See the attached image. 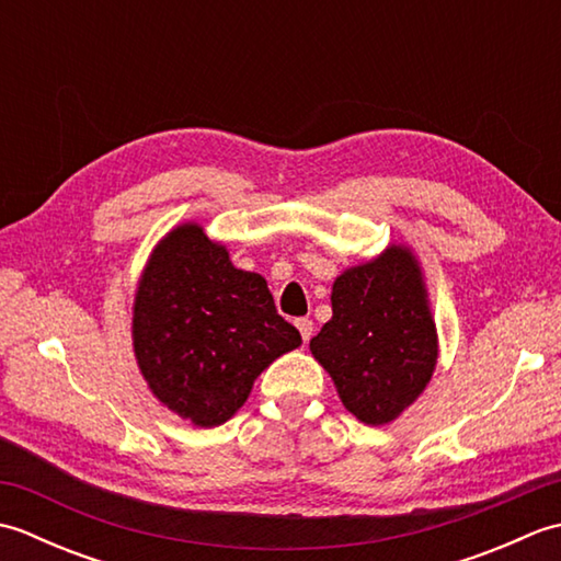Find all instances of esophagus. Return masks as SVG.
Masks as SVG:
<instances>
[{"label":"esophagus","instance_id":"1","mask_svg":"<svg viewBox=\"0 0 561 561\" xmlns=\"http://www.w3.org/2000/svg\"><path fill=\"white\" fill-rule=\"evenodd\" d=\"M296 328H299V332H301L304 342L311 340V335H313V320H308V318H299V320H296Z\"/></svg>","mask_w":561,"mask_h":561}]
</instances>
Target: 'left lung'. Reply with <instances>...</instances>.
I'll return each mask as SVG.
<instances>
[{
    "mask_svg": "<svg viewBox=\"0 0 561 561\" xmlns=\"http://www.w3.org/2000/svg\"><path fill=\"white\" fill-rule=\"evenodd\" d=\"M332 318L311 340L356 420L396 422L422 396L438 359L436 323L420 260L408 245L347 267L332 284Z\"/></svg>",
    "mask_w": 561,
    "mask_h": 561,
    "instance_id": "8db88e82",
    "label": "left lung"
}]
</instances>
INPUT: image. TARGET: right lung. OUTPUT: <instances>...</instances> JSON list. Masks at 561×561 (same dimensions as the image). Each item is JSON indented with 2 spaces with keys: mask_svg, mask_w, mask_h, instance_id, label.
I'll return each instance as SVG.
<instances>
[{
  "mask_svg": "<svg viewBox=\"0 0 561 561\" xmlns=\"http://www.w3.org/2000/svg\"><path fill=\"white\" fill-rule=\"evenodd\" d=\"M301 335L265 277L233 267L226 245L187 221L151 250L133 306V347L149 390L195 426L243 408L255 378Z\"/></svg>",
  "mask_w": 561,
  "mask_h": 561,
  "instance_id": "right-lung-1",
  "label": "right lung"
}]
</instances>
